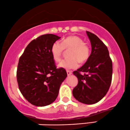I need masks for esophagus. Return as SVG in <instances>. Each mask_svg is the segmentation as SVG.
<instances>
[{"mask_svg":"<svg viewBox=\"0 0 130 130\" xmlns=\"http://www.w3.org/2000/svg\"><path fill=\"white\" fill-rule=\"evenodd\" d=\"M67 75H68V76H70V75L72 74V72H71V71H69V70L67 71Z\"/></svg>","mask_w":130,"mask_h":130,"instance_id":"obj_1","label":"esophagus"}]
</instances>
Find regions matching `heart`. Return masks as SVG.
Masks as SVG:
<instances>
[{
    "label": "heart",
    "instance_id": "obj_1",
    "mask_svg": "<svg viewBox=\"0 0 130 130\" xmlns=\"http://www.w3.org/2000/svg\"><path fill=\"white\" fill-rule=\"evenodd\" d=\"M69 57L61 61L58 67L64 69H75L79 65V62H86L90 55V48L85 43L83 39L76 36L67 37L62 41V43L56 41L51 47V54L54 60L58 62L60 60L65 49H70Z\"/></svg>",
    "mask_w": 130,
    "mask_h": 130
}]
</instances>
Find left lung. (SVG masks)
Masks as SVG:
<instances>
[{"label": "left lung", "instance_id": "left-lung-1", "mask_svg": "<svg viewBox=\"0 0 130 130\" xmlns=\"http://www.w3.org/2000/svg\"><path fill=\"white\" fill-rule=\"evenodd\" d=\"M90 40L91 53L87 61L73 72L78 83L72 93L77 101L93 104L101 101L109 91L112 81V62L104 42L93 33L86 31ZM84 73L81 75L80 73Z\"/></svg>", "mask_w": 130, "mask_h": 130}]
</instances>
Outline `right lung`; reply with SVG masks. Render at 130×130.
I'll use <instances>...</instances> for the list:
<instances>
[{
	"label": "right lung",
	"mask_w": 130,
	"mask_h": 130,
	"mask_svg": "<svg viewBox=\"0 0 130 130\" xmlns=\"http://www.w3.org/2000/svg\"><path fill=\"white\" fill-rule=\"evenodd\" d=\"M60 37L40 36L27 45L20 57L17 72L21 93L29 103L46 106L57 98L61 84L67 76L64 68H57L51 47Z\"/></svg>",
	"instance_id": "1"
}]
</instances>
